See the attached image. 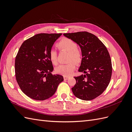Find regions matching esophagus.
Listing matches in <instances>:
<instances>
[{"label": "esophagus", "instance_id": "1", "mask_svg": "<svg viewBox=\"0 0 132 132\" xmlns=\"http://www.w3.org/2000/svg\"><path fill=\"white\" fill-rule=\"evenodd\" d=\"M68 78H69L68 76H64V80H67Z\"/></svg>", "mask_w": 132, "mask_h": 132}]
</instances>
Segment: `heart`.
<instances>
[{
	"label": "heart",
	"mask_w": 132,
	"mask_h": 132,
	"mask_svg": "<svg viewBox=\"0 0 132 132\" xmlns=\"http://www.w3.org/2000/svg\"><path fill=\"white\" fill-rule=\"evenodd\" d=\"M57 46L59 50H64L68 52V61L73 60L77 63L80 62L81 54L77 50V44L73 40L68 38H64L57 44ZM49 57L52 64H53L54 65L57 64V53L56 51L53 49H51L49 52ZM72 61H70L67 64H61L57 67L55 69L56 73L64 75L70 74L74 70L75 68V63Z\"/></svg>",
	"instance_id": "1"
}]
</instances>
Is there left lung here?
<instances>
[{"label":"left lung","instance_id":"8db88e82","mask_svg":"<svg viewBox=\"0 0 132 132\" xmlns=\"http://www.w3.org/2000/svg\"><path fill=\"white\" fill-rule=\"evenodd\" d=\"M80 47L82 59L78 71L85 74L74 77L71 88L76 97L89 101L100 95L109 85L112 75V63L106 47L100 39L87 32L64 34Z\"/></svg>","mask_w":132,"mask_h":132}]
</instances>
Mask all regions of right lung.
Masks as SVG:
<instances>
[{
	"label": "right lung",
	"mask_w": 132,
	"mask_h": 132,
	"mask_svg": "<svg viewBox=\"0 0 132 132\" xmlns=\"http://www.w3.org/2000/svg\"><path fill=\"white\" fill-rule=\"evenodd\" d=\"M62 34H39L22 43L15 58V77L22 91L39 101L52 97L64 80L59 74H52V63L49 52Z\"/></svg>",
	"instance_id": "obj_1"
}]
</instances>
